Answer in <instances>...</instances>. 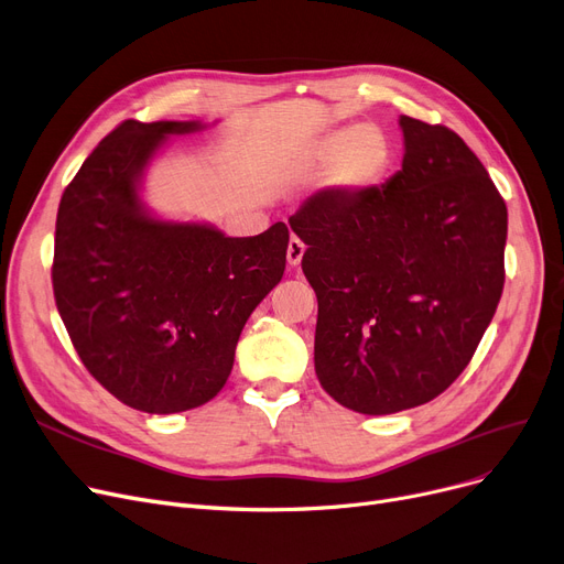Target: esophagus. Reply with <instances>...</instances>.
Here are the masks:
<instances>
[{
  "mask_svg": "<svg viewBox=\"0 0 564 564\" xmlns=\"http://www.w3.org/2000/svg\"><path fill=\"white\" fill-rule=\"evenodd\" d=\"M304 251H306L304 241H302L300 237H290V241H288V251H285V256H288V264H290V267H297V264L302 262V258H304Z\"/></svg>",
  "mask_w": 564,
  "mask_h": 564,
  "instance_id": "obj_1",
  "label": "esophagus"
}]
</instances>
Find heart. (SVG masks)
<instances>
[{
    "label": "heart",
    "mask_w": 564,
    "mask_h": 564,
    "mask_svg": "<svg viewBox=\"0 0 564 564\" xmlns=\"http://www.w3.org/2000/svg\"><path fill=\"white\" fill-rule=\"evenodd\" d=\"M304 165L317 173L332 167V182L338 188H369L387 175L391 144L378 127H340L311 144Z\"/></svg>",
    "instance_id": "b5f03b06"
}]
</instances>
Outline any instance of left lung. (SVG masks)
<instances>
[{
    "label": "left lung",
    "instance_id": "8db88e82",
    "mask_svg": "<svg viewBox=\"0 0 564 564\" xmlns=\"http://www.w3.org/2000/svg\"><path fill=\"white\" fill-rule=\"evenodd\" d=\"M387 184L311 195L290 228L317 297L315 376L361 414L433 401L470 364L505 285L507 205L452 129L401 117Z\"/></svg>",
    "mask_w": 564,
    "mask_h": 564
}]
</instances>
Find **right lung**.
Wrapping results in <instances>:
<instances>
[{
  "instance_id": "right-lung-1",
  "label": "right lung",
  "mask_w": 564,
  "mask_h": 564,
  "mask_svg": "<svg viewBox=\"0 0 564 564\" xmlns=\"http://www.w3.org/2000/svg\"><path fill=\"white\" fill-rule=\"evenodd\" d=\"M195 121H121L64 188L55 304L85 369L140 412L198 408L224 389L239 334L285 269L288 226L226 237L142 212L138 180Z\"/></svg>"
}]
</instances>
